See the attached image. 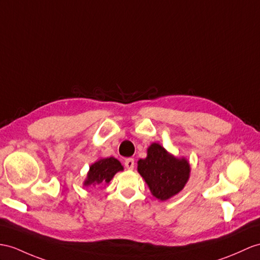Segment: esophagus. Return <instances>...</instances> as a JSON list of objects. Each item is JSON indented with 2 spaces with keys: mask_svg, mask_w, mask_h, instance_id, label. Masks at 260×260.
Listing matches in <instances>:
<instances>
[{
  "mask_svg": "<svg viewBox=\"0 0 260 260\" xmlns=\"http://www.w3.org/2000/svg\"><path fill=\"white\" fill-rule=\"evenodd\" d=\"M124 167L128 169V170H134V168H135V160L131 159V157H129V159H125L124 160Z\"/></svg>",
  "mask_w": 260,
  "mask_h": 260,
  "instance_id": "34e87169",
  "label": "esophagus"
}]
</instances>
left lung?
I'll return each instance as SVG.
<instances>
[{
  "label": "left lung",
  "mask_w": 260,
  "mask_h": 260,
  "mask_svg": "<svg viewBox=\"0 0 260 260\" xmlns=\"http://www.w3.org/2000/svg\"><path fill=\"white\" fill-rule=\"evenodd\" d=\"M138 172L155 199L168 201L184 188L191 166L184 156H175L160 143L153 142L147 150V157L138 161Z\"/></svg>",
  "instance_id": "8db88e82"
}]
</instances>
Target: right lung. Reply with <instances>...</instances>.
Masks as SVG:
<instances>
[{
	"label": "right lung",
	"mask_w": 260,
	"mask_h": 260,
	"mask_svg": "<svg viewBox=\"0 0 260 260\" xmlns=\"http://www.w3.org/2000/svg\"><path fill=\"white\" fill-rule=\"evenodd\" d=\"M119 171H123V167L116 157H100L89 167V171L82 185L87 187H98L108 184Z\"/></svg>",
	"instance_id": "add662e5"
}]
</instances>
